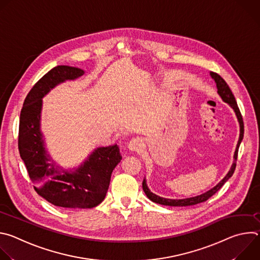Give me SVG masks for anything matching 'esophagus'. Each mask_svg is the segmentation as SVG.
I'll list each match as a JSON object with an SVG mask.
<instances>
[{"label": "esophagus", "mask_w": 260, "mask_h": 260, "mask_svg": "<svg viewBox=\"0 0 260 260\" xmlns=\"http://www.w3.org/2000/svg\"><path fill=\"white\" fill-rule=\"evenodd\" d=\"M127 148L131 151H140L143 148L142 141L139 138H134L127 143Z\"/></svg>", "instance_id": "1"}]
</instances>
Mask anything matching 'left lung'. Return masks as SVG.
Here are the masks:
<instances>
[{"label":"left lung","instance_id":"8db88e82","mask_svg":"<svg viewBox=\"0 0 260 260\" xmlns=\"http://www.w3.org/2000/svg\"><path fill=\"white\" fill-rule=\"evenodd\" d=\"M211 76L212 78L215 80L216 82V86H217V89H218V93L219 95L222 98V100H223L225 103L230 104L231 107L235 110V112L237 114V117L239 119V122H240V127H241V133H240V139H239V142H238V145H237V149H236V152H235V161L232 166V169L231 171L229 172V174L224 177V179L222 180L221 182H219L216 186L214 188H212L211 190L207 191L206 193L204 194H201V196H198V197H194V198H190V199H185V200H169V199H164V198H160V197H157L156 194L152 193L149 189H148L147 185H146V181L144 180L143 181V190L145 192V194L147 196V198L149 199L150 201L156 203V204H160V205H164V206H172V207H185V206H192V205H198L200 203H203V202H206L208 201L212 196H214L222 186H223L224 183L233 176V174L235 173V170H236V167H237V159H238V152H239V147H240V144L243 140V137H244V121H243V117H242V114H241V111L238 107V104H237V101L235 99V95L233 94L230 86L228 85V83L224 81V79L222 78L220 75H218L217 73H211Z\"/></svg>","mask_w":260,"mask_h":260}]
</instances>
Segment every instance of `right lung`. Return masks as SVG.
Masks as SVG:
<instances>
[{
	"label": "right lung",
	"mask_w": 260,
	"mask_h": 260,
	"mask_svg": "<svg viewBox=\"0 0 260 260\" xmlns=\"http://www.w3.org/2000/svg\"><path fill=\"white\" fill-rule=\"evenodd\" d=\"M83 74V70L69 66L51 69L27 93L19 120L18 150L35 190L52 205L69 209H90L101 204L111 174L121 160L117 145L102 147L75 172H68L58 169L45 151L40 133L42 98L58 83Z\"/></svg>",
	"instance_id": "obj_1"
}]
</instances>
